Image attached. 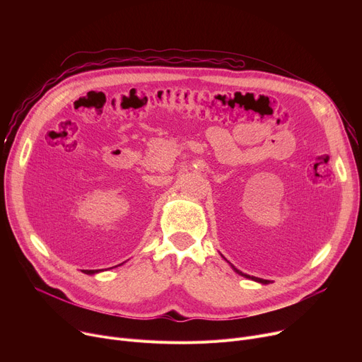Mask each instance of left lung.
<instances>
[{"label": "left lung", "instance_id": "left-lung-1", "mask_svg": "<svg viewBox=\"0 0 362 362\" xmlns=\"http://www.w3.org/2000/svg\"><path fill=\"white\" fill-rule=\"evenodd\" d=\"M232 269L238 273V274H240V276H243V277H246V279H251V280H254V281H258V283H261V284H269L270 283V280H264V279H259V277H254V276H248V274H243L242 272H239L238 269H235L233 265H232Z\"/></svg>", "mask_w": 362, "mask_h": 362}]
</instances>
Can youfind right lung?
I'll list each match as a JSON object with an SVG mask.
<instances>
[{"mask_svg": "<svg viewBox=\"0 0 362 362\" xmlns=\"http://www.w3.org/2000/svg\"><path fill=\"white\" fill-rule=\"evenodd\" d=\"M116 267H117V265H116ZM100 272H103V270H83V273L85 274H97V273H100Z\"/></svg>", "mask_w": 362, "mask_h": 362, "instance_id": "add662e5", "label": "right lung"}]
</instances>
